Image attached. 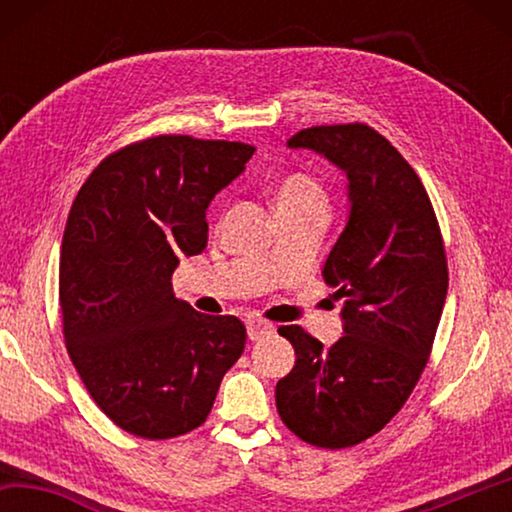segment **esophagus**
<instances>
[{
  "label": "esophagus",
  "mask_w": 512,
  "mask_h": 512,
  "mask_svg": "<svg viewBox=\"0 0 512 512\" xmlns=\"http://www.w3.org/2000/svg\"><path fill=\"white\" fill-rule=\"evenodd\" d=\"M246 329H248V339L250 341H259V339H264L266 334L273 332V325L266 323V320L250 318L248 323H246Z\"/></svg>",
  "instance_id": "obj_1"
}]
</instances>
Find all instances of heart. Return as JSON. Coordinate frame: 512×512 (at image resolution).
<instances>
[{
  "mask_svg": "<svg viewBox=\"0 0 512 512\" xmlns=\"http://www.w3.org/2000/svg\"><path fill=\"white\" fill-rule=\"evenodd\" d=\"M271 196L282 221L327 216L329 210V194L325 185L307 171L284 173L275 180Z\"/></svg>",
  "mask_w": 512,
  "mask_h": 512,
  "instance_id": "1",
  "label": "heart"
}]
</instances>
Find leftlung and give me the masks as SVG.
Segmentation results:
<instances>
[{"label":"left lung","instance_id":"left-lung-1","mask_svg":"<svg viewBox=\"0 0 512 512\" xmlns=\"http://www.w3.org/2000/svg\"><path fill=\"white\" fill-rule=\"evenodd\" d=\"M287 146L348 176L350 212L323 266L343 298V336L323 348L298 325L277 329L296 366L275 404L305 443L343 449L384 429L418 384L447 298L445 246L418 173L370 126L305 128Z\"/></svg>","mask_w":512,"mask_h":512}]
</instances>
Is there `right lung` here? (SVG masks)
Here are the masks:
<instances>
[{
	"mask_svg": "<svg viewBox=\"0 0 512 512\" xmlns=\"http://www.w3.org/2000/svg\"><path fill=\"white\" fill-rule=\"evenodd\" d=\"M255 146L160 135L108 155L67 216L58 296L74 368L108 418L149 440L207 420L241 357L235 316L173 296L180 259L207 246V207L246 171Z\"/></svg>",
	"mask_w": 512,
	"mask_h": 512,
	"instance_id": "right-lung-1",
	"label": "right lung"
}]
</instances>
